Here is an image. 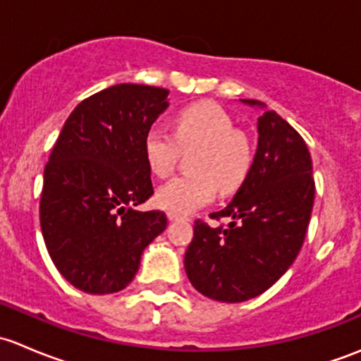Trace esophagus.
I'll return each mask as SVG.
<instances>
[{
  "mask_svg": "<svg viewBox=\"0 0 361 361\" xmlns=\"http://www.w3.org/2000/svg\"><path fill=\"white\" fill-rule=\"evenodd\" d=\"M167 218L169 221H180V220H188L187 216H181V214H174V213H167Z\"/></svg>",
  "mask_w": 361,
  "mask_h": 361,
  "instance_id": "34e87169",
  "label": "esophagus"
}]
</instances>
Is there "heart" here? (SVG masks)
I'll list each match as a JSON object with an SVG mask.
<instances>
[{"label":"heart","mask_w":361,"mask_h":361,"mask_svg":"<svg viewBox=\"0 0 361 361\" xmlns=\"http://www.w3.org/2000/svg\"><path fill=\"white\" fill-rule=\"evenodd\" d=\"M194 147L188 157L190 173L164 183L157 204L174 214H188L216 194H232L248 178L253 155L245 134L234 130L228 113L214 103H195L174 115L173 136L160 127L147 130L143 155L155 176H167L180 150Z\"/></svg>","instance_id":"b5f03b06"}]
</instances>
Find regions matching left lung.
<instances>
[{"instance_id": "obj_1", "label": "left lung", "mask_w": 361, "mask_h": 361, "mask_svg": "<svg viewBox=\"0 0 361 361\" xmlns=\"http://www.w3.org/2000/svg\"><path fill=\"white\" fill-rule=\"evenodd\" d=\"M264 108L255 99H241ZM258 147L248 178L225 209L231 218L211 227L195 220L185 271L199 293L220 302H245L271 288L304 245L314 204L307 145L274 110L258 116Z\"/></svg>"}]
</instances>
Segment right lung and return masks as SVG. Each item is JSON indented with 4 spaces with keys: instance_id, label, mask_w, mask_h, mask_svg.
I'll use <instances>...</instances> for the list:
<instances>
[{
    "instance_id": "1",
    "label": "right lung",
    "mask_w": 361,
    "mask_h": 361,
    "mask_svg": "<svg viewBox=\"0 0 361 361\" xmlns=\"http://www.w3.org/2000/svg\"><path fill=\"white\" fill-rule=\"evenodd\" d=\"M169 90L118 83L83 99L43 173L39 224L57 271L75 288L104 295L126 288L143 250L162 234V211H137L154 195L143 140L169 106Z\"/></svg>"
}]
</instances>
